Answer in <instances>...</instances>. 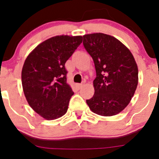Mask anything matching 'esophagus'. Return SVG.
<instances>
[{
	"label": "esophagus",
	"instance_id": "obj_1",
	"mask_svg": "<svg viewBox=\"0 0 159 159\" xmlns=\"http://www.w3.org/2000/svg\"><path fill=\"white\" fill-rule=\"evenodd\" d=\"M84 83H82V84H77L78 88V89H81V87H83V86H84Z\"/></svg>",
	"mask_w": 159,
	"mask_h": 159
}]
</instances>
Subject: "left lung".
Returning <instances> with one entry per match:
<instances>
[{"label": "left lung", "mask_w": 159, "mask_h": 159, "mask_svg": "<svg viewBox=\"0 0 159 159\" xmlns=\"http://www.w3.org/2000/svg\"><path fill=\"white\" fill-rule=\"evenodd\" d=\"M83 37L96 72L94 95L87 104L95 114L114 116L126 107L135 93L138 65L129 49L114 36L95 33Z\"/></svg>", "instance_id": "obj_1"}]
</instances>
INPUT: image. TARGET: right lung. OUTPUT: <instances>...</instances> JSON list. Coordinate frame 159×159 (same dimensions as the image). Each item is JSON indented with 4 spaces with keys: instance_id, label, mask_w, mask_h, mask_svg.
Here are the masks:
<instances>
[{
    "instance_id": "add662e5",
    "label": "right lung",
    "mask_w": 159,
    "mask_h": 159,
    "mask_svg": "<svg viewBox=\"0 0 159 159\" xmlns=\"http://www.w3.org/2000/svg\"><path fill=\"white\" fill-rule=\"evenodd\" d=\"M81 36H56L38 45L27 57L21 71L23 91L29 105L47 120L67 110L74 93L66 83L65 63L82 43Z\"/></svg>"
}]
</instances>
